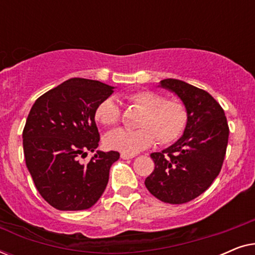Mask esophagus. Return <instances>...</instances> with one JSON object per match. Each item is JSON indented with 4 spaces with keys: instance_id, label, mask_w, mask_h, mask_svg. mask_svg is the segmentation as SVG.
I'll return each instance as SVG.
<instances>
[{
    "instance_id": "obj_1",
    "label": "esophagus",
    "mask_w": 255,
    "mask_h": 255,
    "mask_svg": "<svg viewBox=\"0 0 255 255\" xmlns=\"http://www.w3.org/2000/svg\"><path fill=\"white\" fill-rule=\"evenodd\" d=\"M134 154H127V153H122L121 154V158L123 159V160H128V159H132V158H134Z\"/></svg>"
}]
</instances>
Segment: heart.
Instances as JSON below:
<instances>
[{
    "label": "heart",
    "mask_w": 255,
    "mask_h": 255,
    "mask_svg": "<svg viewBox=\"0 0 255 255\" xmlns=\"http://www.w3.org/2000/svg\"><path fill=\"white\" fill-rule=\"evenodd\" d=\"M128 102L141 111L135 131L117 128L104 135L107 148L127 154L148 148L156 138L161 145L172 144L183 133L188 122V113L182 102L166 100L162 94L152 90H139L128 96ZM95 121L104 127H113L121 118V111L114 97H108L97 106Z\"/></svg>",
    "instance_id": "1"
}]
</instances>
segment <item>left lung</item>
Masks as SVG:
<instances>
[{
    "label": "left lung",
    "instance_id": "8db88e82",
    "mask_svg": "<svg viewBox=\"0 0 255 255\" xmlns=\"http://www.w3.org/2000/svg\"><path fill=\"white\" fill-rule=\"evenodd\" d=\"M181 100L188 113L182 137L151 158L155 168L145 186L153 196L170 204L187 203L204 193L221 172L229 140L224 110L210 94L176 79L159 86Z\"/></svg>",
    "mask_w": 255,
    "mask_h": 255
}]
</instances>
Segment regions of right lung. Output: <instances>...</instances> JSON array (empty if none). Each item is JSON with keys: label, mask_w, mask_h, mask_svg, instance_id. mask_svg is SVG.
Segmentation results:
<instances>
[{"label": "right lung", "mask_w": 255, "mask_h": 255, "mask_svg": "<svg viewBox=\"0 0 255 255\" xmlns=\"http://www.w3.org/2000/svg\"><path fill=\"white\" fill-rule=\"evenodd\" d=\"M114 89L96 80L69 79L31 108L23 131L25 163L41 197L58 210L92 208L106 189L120 153L96 151L86 165L79 156L99 146L94 114Z\"/></svg>", "instance_id": "obj_1"}]
</instances>
